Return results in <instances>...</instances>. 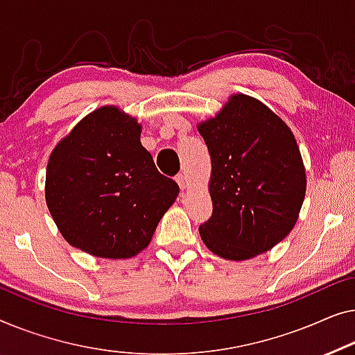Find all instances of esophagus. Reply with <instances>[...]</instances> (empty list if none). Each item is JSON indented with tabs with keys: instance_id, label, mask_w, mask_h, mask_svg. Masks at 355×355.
Segmentation results:
<instances>
[{
	"instance_id": "obj_1",
	"label": "esophagus",
	"mask_w": 355,
	"mask_h": 355,
	"mask_svg": "<svg viewBox=\"0 0 355 355\" xmlns=\"http://www.w3.org/2000/svg\"><path fill=\"white\" fill-rule=\"evenodd\" d=\"M175 180H177V183L180 184V188H182V189L187 188V177H184L183 173H178V175L175 177Z\"/></svg>"
}]
</instances>
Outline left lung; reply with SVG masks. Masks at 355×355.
<instances>
[{"instance_id":"obj_1","label":"left lung","mask_w":355,"mask_h":355,"mask_svg":"<svg viewBox=\"0 0 355 355\" xmlns=\"http://www.w3.org/2000/svg\"><path fill=\"white\" fill-rule=\"evenodd\" d=\"M211 154L212 217L202 241L228 261L267 252L291 232L306 196V168L296 138L266 104L233 94L198 125Z\"/></svg>"}]
</instances>
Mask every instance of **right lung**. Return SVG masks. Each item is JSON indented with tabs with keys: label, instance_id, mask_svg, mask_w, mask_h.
Wrapping results in <instances>:
<instances>
[{
	"label": "right lung",
	"instance_id": "obj_1",
	"mask_svg": "<svg viewBox=\"0 0 355 355\" xmlns=\"http://www.w3.org/2000/svg\"><path fill=\"white\" fill-rule=\"evenodd\" d=\"M141 125L116 106L83 117L53 149L44 198L64 239L104 259L137 256L178 196L143 148Z\"/></svg>",
	"mask_w": 355,
	"mask_h": 355
}]
</instances>
